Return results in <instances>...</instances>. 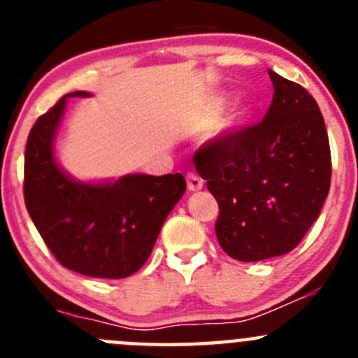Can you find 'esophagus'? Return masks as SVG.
I'll return each instance as SVG.
<instances>
[{"instance_id": "1", "label": "esophagus", "mask_w": 358, "mask_h": 358, "mask_svg": "<svg viewBox=\"0 0 358 358\" xmlns=\"http://www.w3.org/2000/svg\"><path fill=\"white\" fill-rule=\"evenodd\" d=\"M202 185H204V182H202L201 176L194 175V173H189V175H187V189H189V190H201Z\"/></svg>"}]
</instances>
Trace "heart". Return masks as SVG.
<instances>
[{"label":"heart","mask_w":358,"mask_h":358,"mask_svg":"<svg viewBox=\"0 0 358 358\" xmlns=\"http://www.w3.org/2000/svg\"><path fill=\"white\" fill-rule=\"evenodd\" d=\"M220 102H222V100H216V106H218ZM248 112H249L248 107H237V109L232 112V115L229 117V122H227V124H229V126H239L241 122L246 121Z\"/></svg>","instance_id":"heart-1"}]
</instances>
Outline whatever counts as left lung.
Returning <instances> with one entry per match:
<instances>
[{"instance_id": "8db88e82", "label": "left lung", "mask_w": 358, "mask_h": 358, "mask_svg": "<svg viewBox=\"0 0 358 358\" xmlns=\"http://www.w3.org/2000/svg\"><path fill=\"white\" fill-rule=\"evenodd\" d=\"M273 99L263 121L230 128L194 154L218 202L216 237L239 262L286 255L301 243L331 185V149L315 99L268 71Z\"/></svg>"}]
</instances>
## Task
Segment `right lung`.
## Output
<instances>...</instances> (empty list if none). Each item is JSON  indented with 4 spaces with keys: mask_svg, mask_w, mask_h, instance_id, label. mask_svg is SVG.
<instances>
[{
    "mask_svg": "<svg viewBox=\"0 0 358 358\" xmlns=\"http://www.w3.org/2000/svg\"><path fill=\"white\" fill-rule=\"evenodd\" d=\"M69 96L32 126L25 145L24 201L57 262L96 279H124L152 252L166 216L187 189L182 173L129 175L90 185L69 178L53 159V135Z\"/></svg>",
    "mask_w": 358,
    "mask_h": 358,
    "instance_id": "obj_1",
    "label": "right lung"
}]
</instances>
